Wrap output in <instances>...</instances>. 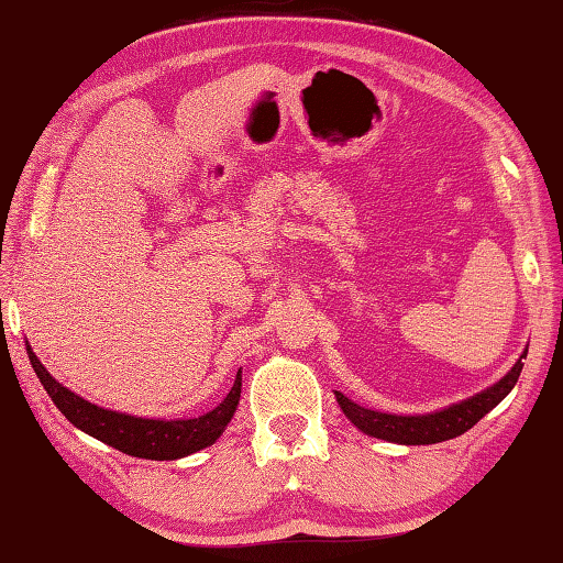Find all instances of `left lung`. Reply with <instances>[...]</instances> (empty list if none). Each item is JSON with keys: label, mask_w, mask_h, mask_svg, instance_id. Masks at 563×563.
<instances>
[{"label": "left lung", "mask_w": 563, "mask_h": 563, "mask_svg": "<svg viewBox=\"0 0 563 563\" xmlns=\"http://www.w3.org/2000/svg\"><path fill=\"white\" fill-rule=\"evenodd\" d=\"M525 357L527 350L522 357L517 360L510 373L497 382V385L481 391V395L465 399L461 405H453L449 409L423 413V417H397V413L365 409L343 397L341 391H335V399L345 411V417L353 421L360 431L369 433V437L385 439L391 443H405V446H427V443H439L461 437V433L473 429L487 411L500 405L517 385L519 373H522L525 367Z\"/></svg>", "instance_id": "8db88e82"}]
</instances>
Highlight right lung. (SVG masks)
I'll list each match as a JSON object with an SVG mask.
<instances>
[{
    "instance_id": "1",
    "label": "right lung",
    "mask_w": 563,
    "mask_h": 563,
    "mask_svg": "<svg viewBox=\"0 0 563 563\" xmlns=\"http://www.w3.org/2000/svg\"><path fill=\"white\" fill-rule=\"evenodd\" d=\"M29 350L31 367H34L41 385L48 391L53 405L66 417L73 427L90 433L92 439H98L108 446L122 451L134 459H150V461H176L184 455L196 453L200 449L216 443L222 431L232 419V413L238 409L240 401V387L242 375L238 373L235 385L228 391V397L220 405L203 413L198 419H176V421H158V419H142L130 417V413L110 411L102 407H95L82 397L73 395L60 382L48 375V369L38 363L34 350Z\"/></svg>"
}]
</instances>
